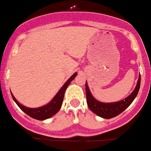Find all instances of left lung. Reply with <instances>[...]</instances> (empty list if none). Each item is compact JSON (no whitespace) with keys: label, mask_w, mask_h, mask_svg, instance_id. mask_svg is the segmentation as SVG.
I'll return each mask as SVG.
<instances>
[{"label":"left lung","mask_w":151,"mask_h":151,"mask_svg":"<svg viewBox=\"0 0 151 151\" xmlns=\"http://www.w3.org/2000/svg\"><path fill=\"white\" fill-rule=\"evenodd\" d=\"M140 86V75L137 81V84L135 89L133 91V93L130 94L126 99L121 101L116 102V103H100L96 99H94L91 94L89 89L87 83H86V101L88 106L91 109V111L98 115L100 117L105 118V119H111L115 117L116 116L123 112L128 106L132 103L136 96H137Z\"/></svg>","instance_id":"8db88e82"}]
</instances>
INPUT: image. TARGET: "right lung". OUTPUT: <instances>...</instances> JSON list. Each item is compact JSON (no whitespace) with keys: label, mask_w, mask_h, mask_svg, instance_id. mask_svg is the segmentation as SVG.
<instances>
[{"label":"right lung","mask_w":151,"mask_h":151,"mask_svg":"<svg viewBox=\"0 0 151 151\" xmlns=\"http://www.w3.org/2000/svg\"><path fill=\"white\" fill-rule=\"evenodd\" d=\"M76 75L77 73H74L70 78H68V81L63 85V86L61 88L60 90L58 91L55 96L52 99V100L48 104L44 106L39 107V108H34V109L28 108V107L24 106L23 105L20 104L12 94H11V96L13 98L14 101L17 103V105L20 107V109L29 116L34 118V119H38V120H44L45 119H48V118L52 117V116H54L55 113H58V110L60 109L63 98H64V93L65 92V89H67V87L68 86V85L70 84L71 82L74 79L75 77L76 76Z\"/></svg>","instance_id":"1"}]
</instances>
